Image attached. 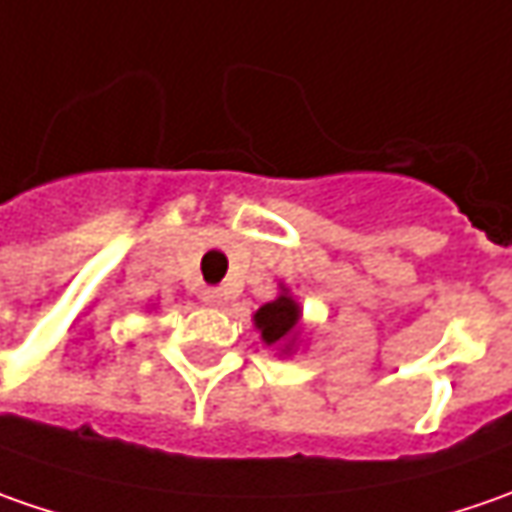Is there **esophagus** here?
I'll use <instances>...</instances> for the list:
<instances>
[{"label":"esophagus","mask_w":512,"mask_h":512,"mask_svg":"<svg viewBox=\"0 0 512 512\" xmlns=\"http://www.w3.org/2000/svg\"><path fill=\"white\" fill-rule=\"evenodd\" d=\"M205 302L207 305L219 307L225 302V293H222V290H205Z\"/></svg>","instance_id":"1"}]
</instances>
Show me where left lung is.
<instances>
[{
	"label": "left lung",
	"mask_w": 512,
	"mask_h": 512,
	"mask_svg": "<svg viewBox=\"0 0 512 512\" xmlns=\"http://www.w3.org/2000/svg\"><path fill=\"white\" fill-rule=\"evenodd\" d=\"M253 327L267 347L279 350V356H290L296 350V339L302 333V305L290 296V287L279 285V296L253 313Z\"/></svg>",
	"instance_id": "8db88e82"
}]
</instances>
